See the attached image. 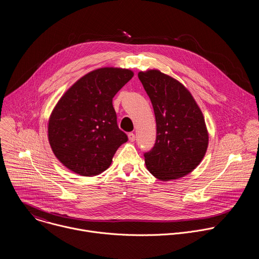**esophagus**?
<instances>
[{"label":"esophagus","mask_w":259,"mask_h":259,"mask_svg":"<svg viewBox=\"0 0 259 259\" xmlns=\"http://www.w3.org/2000/svg\"><path fill=\"white\" fill-rule=\"evenodd\" d=\"M128 138H129V140H130L131 142H133V141L135 140V134H134V133H129V134H128Z\"/></svg>","instance_id":"esophagus-1"}]
</instances>
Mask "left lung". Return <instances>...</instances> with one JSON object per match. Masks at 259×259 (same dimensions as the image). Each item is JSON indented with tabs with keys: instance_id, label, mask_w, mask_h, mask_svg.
Here are the masks:
<instances>
[{
	"instance_id": "8db88e82",
	"label": "left lung",
	"mask_w": 259,
	"mask_h": 259,
	"mask_svg": "<svg viewBox=\"0 0 259 259\" xmlns=\"http://www.w3.org/2000/svg\"><path fill=\"white\" fill-rule=\"evenodd\" d=\"M138 78L157 123L156 143L144 154L146 168L164 181L186 176L201 163L208 147L201 109L186 87L160 70L139 71Z\"/></svg>"
}]
</instances>
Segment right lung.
Returning a JSON list of instances; mask_svg holds the SVG:
<instances>
[{"instance_id": "right-lung-1", "label": "right lung", "mask_w": 259, "mask_h": 259, "mask_svg": "<svg viewBox=\"0 0 259 259\" xmlns=\"http://www.w3.org/2000/svg\"><path fill=\"white\" fill-rule=\"evenodd\" d=\"M134 73L120 67L88 72L59 99L49 119L48 139L55 157L69 170L94 176L106 170L121 144L113 98Z\"/></svg>"}]
</instances>
